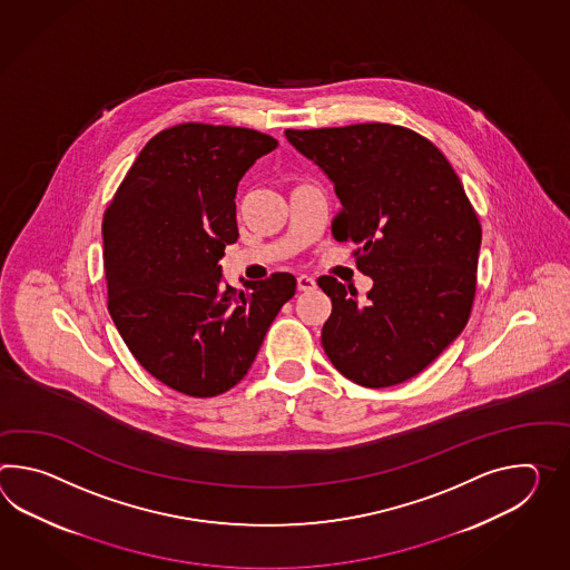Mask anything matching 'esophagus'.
<instances>
[{"instance_id":"obj_1","label":"esophagus","mask_w":570,"mask_h":570,"mask_svg":"<svg viewBox=\"0 0 570 570\" xmlns=\"http://www.w3.org/2000/svg\"><path fill=\"white\" fill-rule=\"evenodd\" d=\"M296 284H298V291L308 292L315 291L316 282L311 278V276H306V274H301L298 278H296Z\"/></svg>"}]
</instances>
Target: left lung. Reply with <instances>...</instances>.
I'll return each mask as SVG.
<instances>
[{"label":"left lung","mask_w":570,"mask_h":570,"mask_svg":"<svg viewBox=\"0 0 570 570\" xmlns=\"http://www.w3.org/2000/svg\"><path fill=\"white\" fill-rule=\"evenodd\" d=\"M342 203L331 233L357 245L374 279L367 301L331 276L316 284L333 311L323 350L345 379L386 389L417 376L469 323L482 228L443 153L415 130L384 122L286 130Z\"/></svg>","instance_id":"left-lung-1"}]
</instances>
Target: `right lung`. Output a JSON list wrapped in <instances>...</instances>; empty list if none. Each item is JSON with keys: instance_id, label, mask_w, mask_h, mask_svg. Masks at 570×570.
I'll return each instance as SVG.
<instances>
[{"instance_id": "1", "label": "right lung", "mask_w": 570, "mask_h": 570, "mask_svg": "<svg viewBox=\"0 0 570 570\" xmlns=\"http://www.w3.org/2000/svg\"><path fill=\"white\" fill-rule=\"evenodd\" d=\"M276 147L252 128H165L104 213L110 316L140 366L177 393L206 399L233 389L296 292L286 272L237 291L218 266L239 237L240 177Z\"/></svg>"}]
</instances>
